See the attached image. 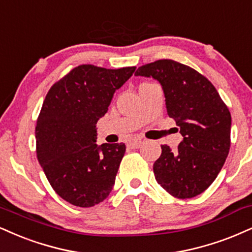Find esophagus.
I'll list each match as a JSON object with an SVG mask.
<instances>
[{
	"mask_svg": "<svg viewBox=\"0 0 252 252\" xmlns=\"http://www.w3.org/2000/svg\"><path fill=\"white\" fill-rule=\"evenodd\" d=\"M144 141H142V139H132V141L129 142V145L131 148H134V149H137V148L141 147Z\"/></svg>",
	"mask_w": 252,
	"mask_h": 252,
	"instance_id": "34e87169",
	"label": "esophagus"
}]
</instances>
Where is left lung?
<instances>
[{"instance_id": "8db88e82", "label": "left lung", "mask_w": 252, "mask_h": 252, "mask_svg": "<svg viewBox=\"0 0 252 252\" xmlns=\"http://www.w3.org/2000/svg\"><path fill=\"white\" fill-rule=\"evenodd\" d=\"M136 76L158 81L166 113L178 126L183 141L172 151L162 145L154 164L160 187L177 198H191L216 180L230 149L231 115L216 88L190 66L159 60L139 66Z\"/></svg>"}]
</instances>
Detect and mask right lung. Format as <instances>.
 Segmentation results:
<instances>
[{"label": "right lung", "instance_id": "1", "mask_svg": "<svg viewBox=\"0 0 252 252\" xmlns=\"http://www.w3.org/2000/svg\"><path fill=\"white\" fill-rule=\"evenodd\" d=\"M136 66L83 64L54 84L35 128L36 153L50 186L72 205L94 207L115 184L126 144H96L99 118Z\"/></svg>", "mask_w": 252, "mask_h": 252}]
</instances>
